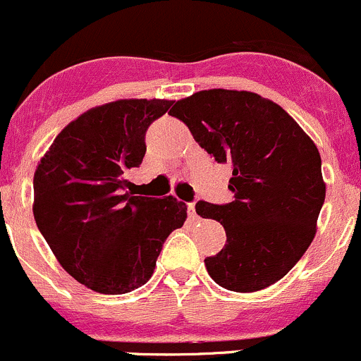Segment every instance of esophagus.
<instances>
[{
  "instance_id": "obj_1",
  "label": "esophagus",
  "mask_w": 361,
  "mask_h": 361,
  "mask_svg": "<svg viewBox=\"0 0 361 361\" xmlns=\"http://www.w3.org/2000/svg\"><path fill=\"white\" fill-rule=\"evenodd\" d=\"M188 214H189V219H192V221H195V219L198 217V215H196L195 203H189V205H188Z\"/></svg>"
}]
</instances>
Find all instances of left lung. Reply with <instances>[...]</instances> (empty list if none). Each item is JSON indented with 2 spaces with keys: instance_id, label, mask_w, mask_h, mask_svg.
Wrapping results in <instances>:
<instances>
[{
  "instance_id": "left-lung-1",
  "label": "left lung",
  "mask_w": 361,
  "mask_h": 361,
  "mask_svg": "<svg viewBox=\"0 0 361 361\" xmlns=\"http://www.w3.org/2000/svg\"><path fill=\"white\" fill-rule=\"evenodd\" d=\"M169 114L188 125L215 161L233 169L231 203H196L200 217L226 229L224 248L205 259L212 280L243 293L276 283L317 235L325 202L317 144L283 107L254 92H196Z\"/></svg>"
}]
</instances>
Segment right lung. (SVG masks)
<instances>
[{"instance_id": "1", "label": "right lung", "mask_w": 361, "mask_h": 361, "mask_svg": "<svg viewBox=\"0 0 361 361\" xmlns=\"http://www.w3.org/2000/svg\"><path fill=\"white\" fill-rule=\"evenodd\" d=\"M173 100L121 99L92 107L66 126L35 172L32 214L48 247L85 287L106 295L132 292L154 273L173 229L188 219L173 196L126 191L142 163L147 126Z\"/></svg>"}]
</instances>
